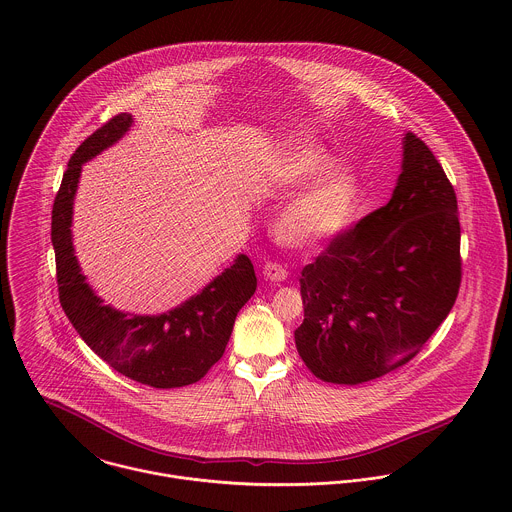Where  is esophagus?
<instances>
[{
    "mask_svg": "<svg viewBox=\"0 0 512 512\" xmlns=\"http://www.w3.org/2000/svg\"><path fill=\"white\" fill-rule=\"evenodd\" d=\"M262 274H264V278L270 280V282H284V280L288 278V272H286L280 264H276V262H268V264L264 266Z\"/></svg>",
    "mask_w": 512,
    "mask_h": 512,
    "instance_id": "obj_1",
    "label": "esophagus"
}]
</instances>
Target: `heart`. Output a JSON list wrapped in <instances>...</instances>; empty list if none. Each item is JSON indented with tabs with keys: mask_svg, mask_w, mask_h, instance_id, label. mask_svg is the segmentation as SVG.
Here are the masks:
<instances>
[{
	"mask_svg": "<svg viewBox=\"0 0 512 512\" xmlns=\"http://www.w3.org/2000/svg\"><path fill=\"white\" fill-rule=\"evenodd\" d=\"M331 167L333 157L321 147H299L280 159L276 177L284 183H301L327 173ZM359 199L361 183L357 175L345 169L331 171L297 195L280 213L276 232L293 246L333 240L355 219Z\"/></svg>",
	"mask_w": 512,
	"mask_h": 512,
	"instance_id": "1",
	"label": "heart"
}]
</instances>
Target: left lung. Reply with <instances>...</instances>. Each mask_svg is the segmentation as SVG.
Returning <instances> with one entry per match:
<instances>
[{"label": "left lung", "mask_w": 512, "mask_h": 512, "mask_svg": "<svg viewBox=\"0 0 512 512\" xmlns=\"http://www.w3.org/2000/svg\"><path fill=\"white\" fill-rule=\"evenodd\" d=\"M455 191L436 155L404 134L390 201L301 272L295 347L323 382L363 384L418 355L461 284Z\"/></svg>", "instance_id": "left-lung-1"}]
</instances>
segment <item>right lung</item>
Wrapping results in <instances>:
<instances>
[{"instance_id":"obj_1","label":"right lung","mask_w":512,"mask_h":512,"mask_svg":"<svg viewBox=\"0 0 512 512\" xmlns=\"http://www.w3.org/2000/svg\"><path fill=\"white\" fill-rule=\"evenodd\" d=\"M132 124V114L114 116L78 146L63 175L51 222L59 299L82 341L114 370L153 388H179L201 380L222 357L238 311L256 292V274L250 258L238 254L201 292L165 313L104 305L74 256V195L82 165L114 146Z\"/></svg>"}]
</instances>
